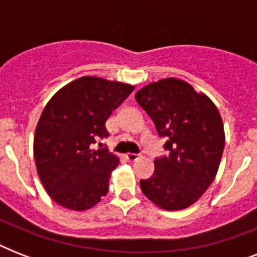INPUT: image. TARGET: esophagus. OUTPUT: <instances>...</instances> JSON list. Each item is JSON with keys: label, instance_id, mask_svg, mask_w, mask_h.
<instances>
[{"label": "esophagus", "instance_id": "esophagus-1", "mask_svg": "<svg viewBox=\"0 0 257 257\" xmlns=\"http://www.w3.org/2000/svg\"><path fill=\"white\" fill-rule=\"evenodd\" d=\"M140 155H136V153H126V159H128L129 161H136L140 159Z\"/></svg>", "mask_w": 257, "mask_h": 257}]
</instances>
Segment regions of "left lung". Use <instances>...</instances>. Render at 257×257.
<instances>
[{"instance_id":"left-lung-1","label":"left lung","mask_w":257,"mask_h":257,"mask_svg":"<svg viewBox=\"0 0 257 257\" xmlns=\"http://www.w3.org/2000/svg\"><path fill=\"white\" fill-rule=\"evenodd\" d=\"M136 101L165 137L167 156L155 160V173L141 180L143 193L165 211L191 207L215 180L225 133L213 101L191 84L175 77L137 90Z\"/></svg>"}]
</instances>
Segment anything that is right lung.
I'll return each instance as SVG.
<instances>
[{"instance_id": "obj_1", "label": "right lung", "mask_w": 257, "mask_h": 257, "mask_svg": "<svg viewBox=\"0 0 257 257\" xmlns=\"http://www.w3.org/2000/svg\"><path fill=\"white\" fill-rule=\"evenodd\" d=\"M133 89L131 84L85 76L48 101L36 126L33 153L38 177L58 205L86 211L108 193L120 159L92 145L109 136L105 122Z\"/></svg>"}]
</instances>
